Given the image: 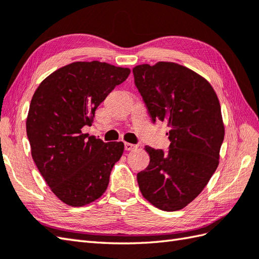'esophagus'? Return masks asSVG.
Wrapping results in <instances>:
<instances>
[{
  "label": "esophagus",
  "mask_w": 259,
  "mask_h": 259,
  "mask_svg": "<svg viewBox=\"0 0 259 259\" xmlns=\"http://www.w3.org/2000/svg\"><path fill=\"white\" fill-rule=\"evenodd\" d=\"M137 148H138V146H137V145H134V144H129V142H125V144H124V149H125L126 151L136 150Z\"/></svg>",
  "instance_id": "obj_1"
}]
</instances>
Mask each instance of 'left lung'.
Here are the masks:
<instances>
[{
  "mask_svg": "<svg viewBox=\"0 0 259 259\" xmlns=\"http://www.w3.org/2000/svg\"><path fill=\"white\" fill-rule=\"evenodd\" d=\"M133 72L152 121H166L170 129L166 152L146 146L150 162L137 175L140 191L161 210H179L218 167L225 135L221 104L208 81L183 65L141 64Z\"/></svg>",
  "mask_w": 259,
  "mask_h": 259,
  "instance_id": "8db88e82",
  "label": "left lung"
}]
</instances>
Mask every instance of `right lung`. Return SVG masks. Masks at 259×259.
<instances>
[{"mask_svg":"<svg viewBox=\"0 0 259 259\" xmlns=\"http://www.w3.org/2000/svg\"><path fill=\"white\" fill-rule=\"evenodd\" d=\"M130 74L106 62H74L42 81L26 119L32 158L53 194L81 207L100 198L109 185L123 142H103L82 134L96 110Z\"/></svg>","mask_w":259,"mask_h":259,"instance_id":"right-lung-1","label":"right lung"}]
</instances>
